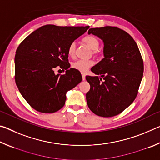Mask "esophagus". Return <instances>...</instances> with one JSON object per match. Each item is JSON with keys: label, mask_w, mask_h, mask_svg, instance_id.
I'll return each mask as SVG.
<instances>
[{"label": "esophagus", "mask_w": 160, "mask_h": 160, "mask_svg": "<svg viewBox=\"0 0 160 160\" xmlns=\"http://www.w3.org/2000/svg\"><path fill=\"white\" fill-rule=\"evenodd\" d=\"M82 80H85V73H82Z\"/></svg>", "instance_id": "34e87169"}]
</instances>
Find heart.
I'll return each mask as SVG.
<instances>
[{
    "label": "heart",
    "mask_w": 160,
    "mask_h": 160,
    "mask_svg": "<svg viewBox=\"0 0 160 160\" xmlns=\"http://www.w3.org/2000/svg\"><path fill=\"white\" fill-rule=\"evenodd\" d=\"M83 42L90 47L92 50L96 51L98 49L99 47V41L96 37L92 35H88L83 38ZM75 49H76V43L72 42L70 43L68 48V53L70 57H73L75 53ZM93 61L91 60H78L72 64V67L75 69L79 70L80 72H85L88 70L90 67L93 65Z\"/></svg>",
    "instance_id": "obj_1"
}]
</instances>
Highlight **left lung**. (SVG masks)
Masks as SVG:
<instances>
[{"label": "left lung", "mask_w": 160, "mask_h": 160, "mask_svg": "<svg viewBox=\"0 0 160 160\" xmlns=\"http://www.w3.org/2000/svg\"><path fill=\"white\" fill-rule=\"evenodd\" d=\"M104 43V58L91 68L98 76H86L90 90L86 94L88 107L96 115L112 117L134 101L141 82L143 61L134 39L116 27L91 28Z\"/></svg>", "instance_id": "8db88e82"}]
</instances>
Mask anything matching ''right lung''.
<instances>
[{"label": "right lung", "mask_w": 160, "mask_h": 160, "mask_svg": "<svg viewBox=\"0 0 160 160\" xmlns=\"http://www.w3.org/2000/svg\"><path fill=\"white\" fill-rule=\"evenodd\" d=\"M89 27L42 26L19 45L15 57V82L19 91L35 110L51 113L64 106L66 93L82 81L80 72L69 69L68 48ZM57 66L64 75L54 73Z\"/></svg>", "instance_id": "obj_1"}]
</instances>
